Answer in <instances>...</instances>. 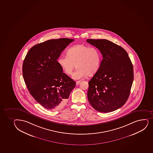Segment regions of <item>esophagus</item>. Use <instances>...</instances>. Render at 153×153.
<instances>
[{
  "label": "esophagus",
  "instance_id": "1",
  "mask_svg": "<svg viewBox=\"0 0 153 153\" xmlns=\"http://www.w3.org/2000/svg\"><path fill=\"white\" fill-rule=\"evenodd\" d=\"M80 83V81H76V84L77 85H78Z\"/></svg>",
  "mask_w": 153,
  "mask_h": 153
}]
</instances>
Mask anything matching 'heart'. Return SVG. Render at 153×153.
<instances>
[{
    "label": "heart",
    "mask_w": 153,
    "mask_h": 153,
    "mask_svg": "<svg viewBox=\"0 0 153 153\" xmlns=\"http://www.w3.org/2000/svg\"><path fill=\"white\" fill-rule=\"evenodd\" d=\"M67 54L58 58V64L68 75H70L76 66L77 68L72 75L74 79H81L87 74L94 75L100 67L102 54L97 48L76 45L69 48Z\"/></svg>",
    "instance_id": "b5f03b06"
}]
</instances>
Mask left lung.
<instances>
[{"mask_svg": "<svg viewBox=\"0 0 153 153\" xmlns=\"http://www.w3.org/2000/svg\"><path fill=\"white\" fill-rule=\"evenodd\" d=\"M100 51V67L88 82L87 97L95 110L108 113L126 102L133 81V65L123 48L106 39H88Z\"/></svg>", "mask_w": 153, "mask_h": 153, "instance_id": "left-lung-1", "label": "left lung"}]
</instances>
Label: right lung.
I'll list each match as a JSON object with an SVG mask.
<instances>
[{"label": "right lung", "mask_w": 153, "mask_h": 153, "mask_svg": "<svg viewBox=\"0 0 153 153\" xmlns=\"http://www.w3.org/2000/svg\"><path fill=\"white\" fill-rule=\"evenodd\" d=\"M74 40L60 38L35 45L23 62V78L30 94L49 110L64 105L75 87V81L62 72L57 61L62 52Z\"/></svg>", "instance_id": "1"}]
</instances>
